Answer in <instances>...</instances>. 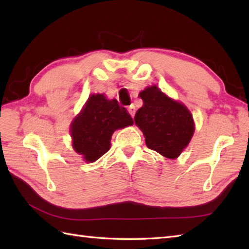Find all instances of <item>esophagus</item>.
<instances>
[{
	"instance_id": "34e87169",
	"label": "esophagus",
	"mask_w": 249,
	"mask_h": 249,
	"mask_svg": "<svg viewBox=\"0 0 249 249\" xmlns=\"http://www.w3.org/2000/svg\"><path fill=\"white\" fill-rule=\"evenodd\" d=\"M128 112H129V114L131 115V118H134L135 113H136V109H135V106H134V105L129 106V107H128Z\"/></svg>"
}]
</instances>
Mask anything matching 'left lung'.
I'll use <instances>...</instances> for the list:
<instances>
[{"label":"left lung","mask_w":249,"mask_h":249,"mask_svg":"<svg viewBox=\"0 0 249 249\" xmlns=\"http://www.w3.org/2000/svg\"><path fill=\"white\" fill-rule=\"evenodd\" d=\"M139 96L143 106L136 112L135 123L143 133L146 146L166 158L176 160L194 135L192 113L156 86L147 87Z\"/></svg>","instance_id":"8db88e82"}]
</instances>
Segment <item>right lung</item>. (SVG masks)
Listing matches in <instances>:
<instances>
[{
    "label": "right lung",
    "instance_id": "obj_1",
    "mask_svg": "<svg viewBox=\"0 0 249 249\" xmlns=\"http://www.w3.org/2000/svg\"><path fill=\"white\" fill-rule=\"evenodd\" d=\"M133 124V118L118 100L92 94L71 125L73 150L87 162L96 161L109 151L114 130Z\"/></svg>",
    "mask_w": 249,
    "mask_h": 249
}]
</instances>
